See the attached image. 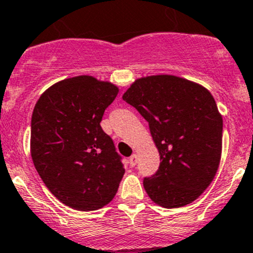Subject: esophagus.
<instances>
[{"instance_id":"esophagus-1","label":"esophagus","mask_w":253,"mask_h":253,"mask_svg":"<svg viewBox=\"0 0 253 253\" xmlns=\"http://www.w3.org/2000/svg\"><path fill=\"white\" fill-rule=\"evenodd\" d=\"M137 162H138V157H137V154H132L131 157H129V165H131V167H134V165L137 164Z\"/></svg>"}]
</instances>
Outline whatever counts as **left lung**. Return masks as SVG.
Wrapping results in <instances>:
<instances>
[{
    "label": "left lung",
    "mask_w": 253,
    "mask_h": 253,
    "mask_svg": "<svg viewBox=\"0 0 253 253\" xmlns=\"http://www.w3.org/2000/svg\"><path fill=\"white\" fill-rule=\"evenodd\" d=\"M149 125L160 155L158 171L143 180L150 200L178 208L197 200L218 171L223 119L201 84L170 75L136 79L122 95Z\"/></svg>",
    "instance_id": "8db88e82"
}]
</instances>
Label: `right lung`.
<instances>
[{"mask_svg":"<svg viewBox=\"0 0 253 253\" xmlns=\"http://www.w3.org/2000/svg\"><path fill=\"white\" fill-rule=\"evenodd\" d=\"M119 88L91 76L63 79L35 104L30 154L60 202L83 211L110 203L125 174L121 157L100 126Z\"/></svg>","mask_w":253,"mask_h":253,"instance_id":"add662e5","label":"right lung"}]
</instances>
